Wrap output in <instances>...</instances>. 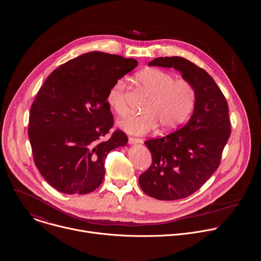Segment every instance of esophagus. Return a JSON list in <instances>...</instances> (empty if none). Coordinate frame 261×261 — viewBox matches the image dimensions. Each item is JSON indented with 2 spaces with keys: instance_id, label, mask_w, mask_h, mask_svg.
I'll use <instances>...</instances> for the list:
<instances>
[{
  "instance_id": "1",
  "label": "esophagus",
  "mask_w": 261,
  "mask_h": 261,
  "mask_svg": "<svg viewBox=\"0 0 261 261\" xmlns=\"http://www.w3.org/2000/svg\"><path fill=\"white\" fill-rule=\"evenodd\" d=\"M142 139H137V138H128V144L129 145H136V144H143Z\"/></svg>"
}]
</instances>
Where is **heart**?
Masks as SVG:
<instances>
[{
	"mask_svg": "<svg viewBox=\"0 0 261 261\" xmlns=\"http://www.w3.org/2000/svg\"><path fill=\"white\" fill-rule=\"evenodd\" d=\"M142 89L149 95L144 113L128 114L117 121V125L130 135H145L159 125L163 132H171L184 123L193 112L196 102L194 86L186 79L175 80L171 73L147 68L136 75ZM108 105L118 115L127 111L125 85L117 80L109 90Z\"/></svg>",
	"mask_w": 261,
	"mask_h": 261,
	"instance_id": "b5f03b06",
	"label": "heart"
}]
</instances>
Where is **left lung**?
Listing matches in <instances>:
<instances>
[{
  "label": "left lung",
  "instance_id": "8db88e82",
  "mask_svg": "<svg viewBox=\"0 0 261 261\" xmlns=\"http://www.w3.org/2000/svg\"><path fill=\"white\" fill-rule=\"evenodd\" d=\"M149 66L180 71L196 91L193 114L183 127L145 142L152 163L139 178L142 190L154 199H183L200 189L220 165L231 134L228 105L214 79L183 57H159Z\"/></svg>",
  "mask_w": 261,
  "mask_h": 261
}]
</instances>
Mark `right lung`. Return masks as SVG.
I'll return each instance as SVG.
<instances>
[{
	"label": "right lung",
	"mask_w": 261,
	"mask_h": 261,
	"mask_svg": "<svg viewBox=\"0 0 261 261\" xmlns=\"http://www.w3.org/2000/svg\"><path fill=\"white\" fill-rule=\"evenodd\" d=\"M138 61L89 52L60 65L47 77L31 107L28 136L43 178L61 193L87 194L105 179L108 153L127 144L115 130L107 97L112 85Z\"/></svg>",
	"instance_id": "add662e5"
}]
</instances>
